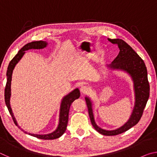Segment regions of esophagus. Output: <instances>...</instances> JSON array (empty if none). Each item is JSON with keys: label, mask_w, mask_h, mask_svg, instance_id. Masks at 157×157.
<instances>
[{"label": "esophagus", "mask_w": 157, "mask_h": 157, "mask_svg": "<svg viewBox=\"0 0 157 157\" xmlns=\"http://www.w3.org/2000/svg\"><path fill=\"white\" fill-rule=\"evenodd\" d=\"M80 91L82 94H86L87 92H89V88L86 86H84L83 85V86H82L80 87Z\"/></svg>", "instance_id": "esophagus-1"}]
</instances>
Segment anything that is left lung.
<instances>
[{"mask_svg":"<svg viewBox=\"0 0 157 157\" xmlns=\"http://www.w3.org/2000/svg\"><path fill=\"white\" fill-rule=\"evenodd\" d=\"M108 40L111 43L116 44L120 52L115 59L107 66L113 70H121L128 73L134 83L135 103L132 115L129 120L118 129L113 130L102 129L98 127L95 122L91 100L89 97H85V100L88 107L90 119L95 129L100 134L105 136H115L127 131L139 123L150 96V85L145 63L132 47L121 39H108Z\"/></svg>","mask_w":157,"mask_h":157,"instance_id":"obj_1","label":"left lung"}]
</instances>
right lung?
Here are the masks:
<instances>
[{"label": "right lung", "instance_id": "right-lung-1", "mask_svg": "<svg viewBox=\"0 0 157 157\" xmlns=\"http://www.w3.org/2000/svg\"><path fill=\"white\" fill-rule=\"evenodd\" d=\"M47 45H48L47 42L44 41H33L31 42V43H28L26 45H25V46L18 52L17 54L15 55V57L11 60V62H10L9 63L8 68H7V74H6L7 84L5 89V104H6L7 107L10 113L11 114L12 119L13 121H14L15 124L19 127V128L20 127L18 125L17 122L16 121L15 117L14 116V113L12 112L11 106H10V98H11V83H12L13 70L14 69L16 65L17 64L18 62H19L21 58H22L23 55H24L25 52V51H26V50H28L30 49H43L47 46ZM79 96H80V92H79V90L77 88L63 98L62 102H61V105H60L59 124H58L57 129H55L54 132L47 134H36L28 133L27 132H25L24 130H23L22 129H22V131L24 132V133H25V134H28L29 135H30V136L36 137L40 139L52 140V139H58V138H59L62 135H63V134L65 132L66 129V127H67L68 121L69 109H70V107L71 104H72V102L74 100L79 98Z\"/></svg>", "mask_w": 157, "mask_h": 157}]
</instances>
